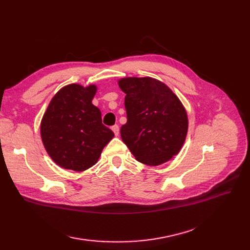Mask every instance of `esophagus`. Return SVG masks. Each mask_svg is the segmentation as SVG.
I'll return each mask as SVG.
<instances>
[{
	"mask_svg": "<svg viewBox=\"0 0 250 250\" xmlns=\"http://www.w3.org/2000/svg\"><path fill=\"white\" fill-rule=\"evenodd\" d=\"M111 129L113 130V133L115 136H118V134H120V126H118L117 125H114L111 126Z\"/></svg>",
	"mask_w": 250,
	"mask_h": 250,
	"instance_id": "1",
	"label": "esophagus"
}]
</instances>
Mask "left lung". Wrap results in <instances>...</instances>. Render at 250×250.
Returning <instances> with one entry per match:
<instances>
[{"instance_id": "left-lung-1", "label": "left lung", "mask_w": 250, "mask_h": 250, "mask_svg": "<svg viewBox=\"0 0 250 250\" xmlns=\"http://www.w3.org/2000/svg\"><path fill=\"white\" fill-rule=\"evenodd\" d=\"M118 86L125 93L127 122L121 128L123 142L141 163L158 166L169 161L182 148L188 128L179 98L151 77L123 78Z\"/></svg>"}]
</instances>
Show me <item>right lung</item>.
<instances>
[{
	"label": "right lung",
	"mask_w": 250,
	"mask_h": 250,
	"mask_svg": "<svg viewBox=\"0 0 250 250\" xmlns=\"http://www.w3.org/2000/svg\"><path fill=\"white\" fill-rule=\"evenodd\" d=\"M97 87L70 84L57 92L41 124L43 146L56 164L84 171L95 165L114 134L92 104Z\"/></svg>",
	"instance_id": "right-lung-1"
}]
</instances>
